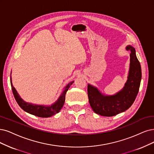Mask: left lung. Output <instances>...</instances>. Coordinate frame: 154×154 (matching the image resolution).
<instances>
[{
    "label": "left lung",
    "instance_id": "1",
    "mask_svg": "<svg viewBox=\"0 0 154 154\" xmlns=\"http://www.w3.org/2000/svg\"><path fill=\"white\" fill-rule=\"evenodd\" d=\"M131 51L130 68L128 81L120 92L113 96L102 94L97 88L88 84V94L89 104L98 115L112 117L128 110L136 98L141 79V69L136 57L135 49L131 45L126 47Z\"/></svg>",
    "mask_w": 154,
    "mask_h": 154
}]
</instances>
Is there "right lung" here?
I'll use <instances>...</instances> for the list:
<instances>
[{
    "label": "right lung",
    "instance_id": "1",
    "mask_svg": "<svg viewBox=\"0 0 154 154\" xmlns=\"http://www.w3.org/2000/svg\"><path fill=\"white\" fill-rule=\"evenodd\" d=\"M10 81H11V88H12L13 93L14 94V98L17 103H18V104L19 105V106L25 112L39 117H49L51 116L56 114V113H58L60 111L61 108L64 105L65 100V94L67 92V91L70 88V86L74 82V81H72L67 85V86L65 87L63 91L62 94L60 96L58 100H57L54 104H53L51 106H43V105H33L32 103H28L23 100L20 98V95L18 94V93H17L16 90L13 86L12 81H11V77Z\"/></svg>",
    "mask_w": 154,
    "mask_h": 154
}]
</instances>
